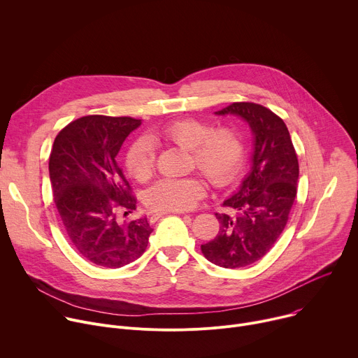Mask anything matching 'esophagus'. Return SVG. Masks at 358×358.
I'll list each match as a JSON object with an SVG mask.
<instances>
[{"label":"esophagus","mask_w":358,"mask_h":358,"mask_svg":"<svg viewBox=\"0 0 358 358\" xmlns=\"http://www.w3.org/2000/svg\"><path fill=\"white\" fill-rule=\"evenodd\" d=\"M169 213H179V215H183L185 212H182V210H176V212H156V213H153L152 215V220L155 222V220H157V219H161L162 216H165V215H169Z\"/></svg>","instance_id":"obj_1"}]
</instances>
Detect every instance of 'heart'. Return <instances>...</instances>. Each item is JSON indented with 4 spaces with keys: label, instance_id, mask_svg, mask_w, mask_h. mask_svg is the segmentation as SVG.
Listing matches in <instances>:
<instances>
[{
    "label": "heart",
    "instance_id": "obj_1",
    "mask_svg": "<svg viewBox=\"0 0 358 358\" xmlns=\"http://www.w3.org/2000/svg\"><path fill=\"white\" fill-rule=\"evenodd\" d=\"M157 136L165 142L190 150V166L199 169L216 187L230 185L239 175L246 148L241 132L233 127L212 128L196 117H182L164 127ZM127 169L138 182H148L155 172L156 153L148 138L136 139L127 152ZM206 194L201 176L162 179L146 194L148 205L159 212L190 210Z\"/></svg>",
    "mask_w": 358,
    "mask_h": 358
}]
</instances>
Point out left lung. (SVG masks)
<instances>
[{
	"label": "left lung",
	"mask_w": 358,
	"mask_h": 358,
	"mask_svg": "<svg viewBox=\"0 0 358 358\" xmlns=\"http://www.w3.org/2000/svg\"><path fill=\"white\" fill-rule=\"evenodd\" d=\"M237 115L255 135L253 166L241 187L223 202L226 213L203 256L224 268L250 266L264 257L286 227L297 194L299 161L283 119L253 102H233L215 112Z\"/></svg>",
	"instance_id": "obj_1"
}]
</instances>
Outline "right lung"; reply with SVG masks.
<instances>
[{
	"label": "right lung",
	"mask_w": 358,
	"mask_h": 358,
	"mask_svg": "<svg viewBox=\"0 0 358 358\" xmlns=\"http://www.w3.org/2000/svg\"><path fill=\"white\" fill-rule=\"evenodd\" d=\"M139 125L129 116L78 117L59 131L50 155L54 202L69 241L106 268L141 257L153 231L146 217L122 219L136 209V197L115 157Z\"/></svg>",
	"instance_id": "add662e5"
}]
</instances>
